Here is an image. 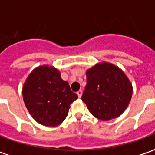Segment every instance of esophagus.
Segmentation results:
<instances>
[{
	"mask_svg": "<svg viewBox=\"0 0 155 155\" xmlns=\"http://www.w3.org/2000/svg\"><path fill=\"white\" fill-rule=\"evenodd\" d=\"M77 94H78V96H79V98H81V96H82V91L80 90V91L77 92Z\"/></svg>",
	"mask_w": 155,
	"mask_h": 155,
	"instance_id": "obj_1",
	"label": "esophagus"
}]
</instances>
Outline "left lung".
<instances>
[{
	"instance_id": "1",
	"label": "left lung",
	"mask_w": 155,
	"mask_h": 155,
	"mask_svg": "<svg viewBox=\"0 0 155 155\" xmlns=\"http://www.w3.org/2000/svg\"><path fill=\"white\" fill-rule=\"evenodd\" d=\"M87 84L82 101L95 118L107 121L126 110L133 87L126 74L110 63L102 62L86 71Z\"/></svg>"
}]
</instances>
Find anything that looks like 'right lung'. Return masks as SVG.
<instances>
[{
    "mask_svg": "<svg viewBox=\"0 0 155 155\" xmlns=\"http://www.w3.org/2000/svg\"><path fill=\"white\" fill-rule=\"evenodd\" d=\"M22 95L29 113L42 125H60L66 118L71 104L78 98L67 81L53 66L41 65L33 70L24 83Z\"/></svg>",
    "mask_w": 155,
    "mask_h": 155,
    "instance_id": "right-lung-1",
    "label": "right lung"
}]
</instances>
